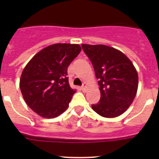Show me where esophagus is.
I'll list each match as a JSON object with an SVG mask.
<instances>
[{"mask_svg":"<svg viewBox=\"0 0 159 159\" xmlns=\"http://www.w3.org/2000/svg\"><path fill=\"white\" fill-rule=\"evenodd\" d=\"M81 88H82L83 91H86L87 88H88V84H87L86 83H84L82 85V87H81Z\"/></svg>","mask_w":159,"mask_h":159,"instance_id":"1","label":"esophagus"}]
</instances>
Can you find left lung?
I'll return each instance as SVG.
<instances>
[{
	"mask_svg": "<svg viewBox=\"0 0 159 159\" xmlns=\"http://www.w3.org/2000/svg\"><path fill=\"white\" fill-rule=\"evenodd\" d=\"M95 70L100 99L92 107L105 118L119 116L130 107L138 90L139 77L132 62L122 52L103 44H82Z\"/></svg>",
	"mask_w": 159,
	"mask_h": 159,
	"instance_id": "left-lung-1",
	"label": "left lung"
}]
</instances>
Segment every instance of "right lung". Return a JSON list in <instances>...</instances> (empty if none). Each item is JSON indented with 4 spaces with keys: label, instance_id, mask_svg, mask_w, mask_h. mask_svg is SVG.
I'll use <instances>...</instances> for the list:
<instances>
[{
    "label": "right lung",
    "instance_id": "obj_1",
    "mask_svg": "<svg viewBox=\"0 0 159 159\" xmlns=\"http://www.w3.org/2000/svg\"><path fill=\"white\" fill-rule=\"evenodd\" d=\"M79 44L55 43L42 49L24 68L20 88L28 106L43 118L65 111L76 91L68 83L67 67L80 52Z\"/></svg>",
    "mask_w": 159,
    "mask_h": 159
}]
</instances>
